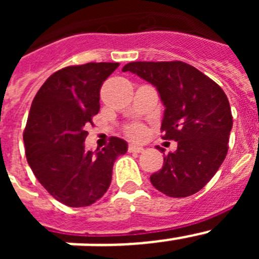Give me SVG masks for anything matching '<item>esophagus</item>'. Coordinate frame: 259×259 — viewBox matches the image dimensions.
<instances>
[{
  "instance_id": "obj_1",
  "label": "esophagus",
  "mask_w": 259,
  "mask_h": 259,
  "mask_svg": "<svg viewBox=\"0 0 259 259\" xmlns=\"http://www.w3.org/2000/svg\"><path fill=\"white\" fill-rule=\"evenodd\" d=\"M128 150L131 153H141L144 152V148L140 145H136V144H130V146H128Z\"/></svg>"
}]
</instances>
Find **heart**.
<instances>
[{"mask_svg":"<svg viewBox=\"0 0 259 259\" xmlns=\"http://www.w3.org/2000/svg\"><path fill=\"white\" fill-rule=\"evenodd\" d=\"M127 134L134 139H140L144 135V127L141 124H132L127 128Z\"/></svg>","mask_w":259,"mask_h":259,"instance_id":"obj_1","label":"heart"}]
</instances>
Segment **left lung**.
I'll return each mask as SVG.
<instances>
[{
    "label": "left lung",
    "mask_w": 259,
    "mask_h": 259,
    "mask_svg": "<svg viewBox=\"0 0 259 259\" xmlns=\"http://www.w3.org/2000/svg\"><path fill=\"white\" fill-rule=\"evenodd\" d=\"M122 71L155 87L164 106L163 139L178 143V149L163 158L161 170L150 176L153 187L168 197L197 193L227 155L232 114L226 93L197 68L180 61L131 62Z\"/></svg>",
    "instance_id": "obj_1"
}]
</instances>
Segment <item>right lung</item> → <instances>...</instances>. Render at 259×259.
<instances>
[{
  "label": "right lung",
  "instance_id": "obj_1",
  "mask_svg": "<svg viewBox=\"0 0 259 259\" xmlns=\"http://www.w3.org/2000/svg\"><path fill=\"white\" fill-rule=\"evenodd\" d=\"M119 63H87L57 71L32 101L23 134L31 170L41 185L70 207L92 205L106 193L113 166L127 153L123 139L85 149L87 125L100 111V89Z\"/></svg>",
  "mask_w": 259,
  "mask_h": 259
}]
</instances>
